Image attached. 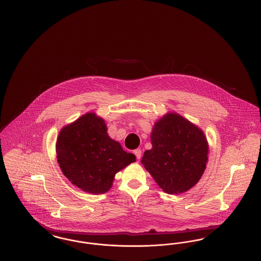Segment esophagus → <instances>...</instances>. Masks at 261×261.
<instances>
[{
	"label": "esophagus",
	"instance_id": "1",
	"mask_svg": "<svg viewBox=\"0 0 261 261\" xmlns=\"http://www.w3.org/2000/svg\"><path fill=\"white\" fill-rule=\"evenodd\" d=\"M134 154H135L136 158H137L138 160H140L141 156H142V151H141L140 149H136V150H134Z\"/></svg>",
	"mask_w": 261,
	"mask_h": 261
}]
</instances>
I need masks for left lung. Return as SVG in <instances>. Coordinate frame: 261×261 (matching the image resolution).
<instances>
[{
    "mask_svg": "<svg viewBox=\"0 0 261 261\" xmlns=\"http://www.w3.org/2000/svg\"><path fill=\"white\" fill-rule=\"evenodd\" d=\"M151 143L152 149L145 151L141 163L165 193H185L200 180L208 155L201 128L169 112L154 124Z\"/></svg>",
    "mask_w": 261,
    "mask_h": 261,
    "instance_id": "left-lung-1",
    "label": "left lung"
}]
</instances>
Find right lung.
I'll return each mask as SVG.
<instances>
[{"label":"right lung","mask_w":261,"mask_h":261,"mask_svg":"<svg viewBox=\"0 0 261 261\" xmlns=\"http://www.w3.org/2000/svg\"><path fill=\"white\" fill-rule=\"evenodd\" d=\"M56 151L63 175L93 195L108 192L116 173L136 161L134 154L108 136L105 121L93 112L61 128Z\"/></svg>","instance_id":"add662e5"}]
</instances>
